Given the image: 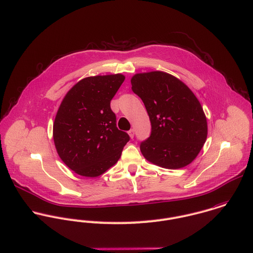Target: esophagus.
<instances>
[{
  "label": "esophagus",
  "instance_id": "34e87169",
  "mask_svg": "<svg viewBox=\"0 0 253 253\" xmlns=\"http://www.w3.org/2000/svg\"><path fill=\"white\" fill-rule=\"evenodd\" d=\"M128 134H129V136H130L131 138H133V136H134V129L131 128V129L128 131Z\"/></svg>",
  "mask_w": 253,
  "mask_h": 253
}]
</instances>
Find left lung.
Listing matches in <instances>:
<instances>
[{
	"label": "left lung",
	"instance_id": "left-lung-1",
	"mask_svg": "<svg viewBox=\"0 0 253 253\" xmlns=\"http://www.w3.org/2000/svg\"><path fill=\"white\" fill-rule=\"evenodd\" d=\"M130 82L151 123L150 136L140 143L142 155L167 169L190 164L208 133L207 119L196 96L182 81L161 71L135 74Z\"/></svg>",
	"mask_w": 253,
	"mask_h": 253
}]
</instances>
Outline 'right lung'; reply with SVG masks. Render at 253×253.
<instances>
[{"label": "right lung", "instance_id": "obj_1", "mask_svg": "<svg viewBox=\"0 0 253 253\" xmlns=\"http://www.w3.org/2000/svg\"><path fill=\"white\" fill-rule=\"evenodd\" d=\"M122 74L87 77L64 97L53 125L58 155L74 172L97 177L118 162L129 135L117 127L111 101Z\"/></svg>", "mask_w": 253, "mask_h": 253}]
</instances>
